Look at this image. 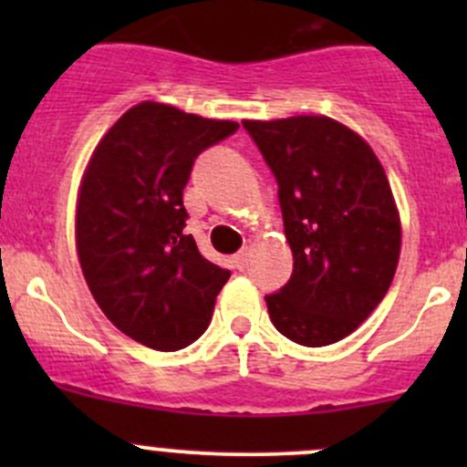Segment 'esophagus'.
I'll list each match as a JSON object with an SVG mask.
<instances>
[{
  "instance_id": "obj_1",
  "label": "esophagus",
  "mask_w": 467,
  "mask_h": 467,
  "mask_svg": "<svg viewBox=\"0 0 467 467\" xmlns=\"http://www.w3.org/2000/svg\"><path fill=\"white\" fill-rule=\"evenodd\" d=\"M233 262H234V266H237L239 271H242V268H246L248 262H251V253H248V251L237 253V255L233 257Z\"/></svg>"
}]
</instances>
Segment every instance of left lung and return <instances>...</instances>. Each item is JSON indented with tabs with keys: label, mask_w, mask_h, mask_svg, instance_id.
<instances>
[{
	"label": "left lung",
	"mask_w": 467,
	"mask_h": 467,
	"mask_svg": "<svg viewBox=\"0 0 467 467\" xmlns=\"http://www.w3.org/2000/svg\"><path fill=\"white\" fill-rule=\"evenodd\" d=\"M275 173L291 280L266 296L277 332L321 348L355 332L384 300L402 248L390 182L370 144L325 115L244 119Z\"/></svg>",
	"instance_id": "left-lung-1"
}]
</instances>
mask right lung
Returning <instances> with one entry per match:
<instances>
[{
    "mask_svg": "<svg viewBox=\"0 0 467 467\" xmlns=\"http://www.w3.org/2000/svg\"><path fill=\"white\" fill-rule=\"evenodd\" d=\"M237 121L160 101L129 108L94 146L77 196V253L94 300L119 332L160 352L194 343L230 271L182 233L196 155Z\"/></svg>",
    "mask_w": 467,
    "mask_h": 467,
    "instance_id": "1",
    "label": "right lung"
}]
</instances>
